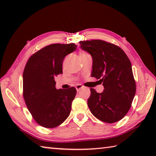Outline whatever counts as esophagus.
Wrapping results in <instances>:
<instances>
[{
	"mask_svg": "<svg viewBox=\"0 0 156 156\" xmlns=\"http://www.w3.org/2000/svg\"><path fill=\"white\" fill-rule=\"evenodd\" d=\"M83 87H84V86H82V84H78L76 86V90H77V92H79L80 90V89H82Z\"/></svg>",
	"mask_w": 156,
	"mask_h": 156,
	"instance_id": "34e87169",
	"label": "esophagus"
}]
</instances>
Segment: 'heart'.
Instances as JSON below:
<instances>
[{
  "label": "heart",
  "instance_id": "obj_1",
  "mask_svg": "<svg viewBox=\"0 0 156 156\" xmlns=\"http://www.w3.org/2000/svg\"><path fill=\"white\" fill-rule=\"evenodd\" d=\"M84 54H87V53L84 52V51H82V52L80 53V55H84Z\"/></svg>",
  "mask_w": 156,
  "mask_h": 156
}]
</instances>
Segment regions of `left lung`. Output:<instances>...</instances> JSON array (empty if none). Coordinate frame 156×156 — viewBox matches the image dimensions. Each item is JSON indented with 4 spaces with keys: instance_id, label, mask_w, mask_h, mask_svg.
I'll list each match as a JSON object with an SVG mask.
<instances>
[{
    "instance_id": "left-lung-1",
    "label": "left lung",
    "mask_w": 156,
    "mask_h": 156,
    "mask_svg": "<svg viewBox=\"0 0 156 156\" xmlns=\"http://www.w3.org/2000/svg\"><path fill=\"white\" fill-rule=\"evenodd\" d=\"M80 48L92 58V77L104 86L102 93L90 88L88 106L95 117L108 123L127 113L136 92L131 62L119 46L100 39L80 41Z\"/></svg>"
}]
</instances>
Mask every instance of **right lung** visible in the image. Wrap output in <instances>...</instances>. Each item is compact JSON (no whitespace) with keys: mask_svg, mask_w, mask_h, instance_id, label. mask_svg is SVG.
<instances>
[{"mask_svg":"<svg viewBox=\"0 0 156 156\" xmlns=\"http://www.w3.org/2000/svg\"><path fill=\"white\" fill-rule=\"evenodd\" d=\"M76 47L75 44L47 45L33 54L25 65L23 98L33 118L42 127H58L70 113L76 88L57 90L55 78L62 74L63 60Z\"/></svg>","mask_w":156,"mask_h":156,"instance_id":"1","label":"right lung"}]
</instances>
